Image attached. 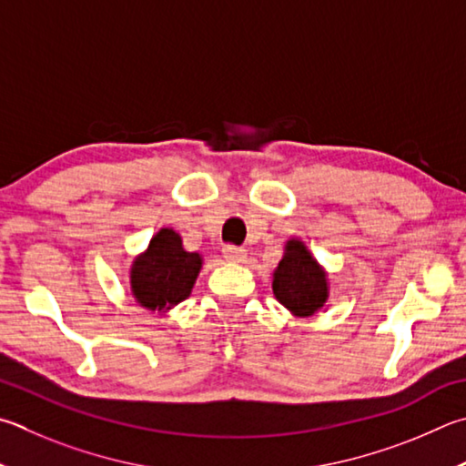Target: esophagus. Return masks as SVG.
Wrapping results in <instances>:
<instances>
[{
  "instance_id": "1",
  "label": "esophagus",
  "mask_w": 466,
  "mask_h": 466,
  "mask_svg": "<svg viewBox=\"0 0 466 466\" xmlns=\"http://www.w3.org/2000/svg\"><path fill=\"white\" fill-rule=\"evenodd\" d=\"M224 257H226V260H230V262H242L244 258H247V248L234 247V244H226Z\"/></svg>"
}]
</instances>
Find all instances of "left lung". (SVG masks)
<instances>
[{
    "label": "left lung",
    "instance_id": "obj_1",
    "mask_svg": "<svg viewBox=\"0 0 466 466\" xmlns=\"http://www.w3.org/2000/svg\"><path fill=\"white\" fill-rule=\"evenodd\" d=\"M273 293L277 301L298 318H309L324 308L328 299L326 270L298 238L285 244V255L273 273Z\"/></svg>",
    "mask_w": 466,
    "mask_h": 466
}]
</instances>
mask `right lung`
Segmentation results:
<instances>
[{
  "label": "right lung",
  "mask_w": 466,
  "mask_h": 466,
  "mask_svg": "<svg viewBox=\"0 0 466 466\" xmlns=\"http://www.w3.org/2000/svg\"><path fill=\"white\" fill-rule=\"evenodd\" d=\"M201 262L199 252L183 248L179 234L171 228H160L148 248L132 262V295L142 308L165 314L189 298Z\"/></svg>",
  "instance_id": "right-lung-1"
}]
</instances>
